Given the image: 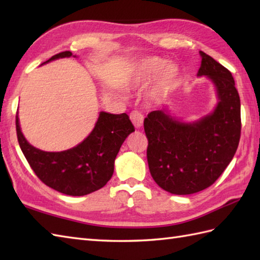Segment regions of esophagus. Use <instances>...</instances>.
I'll return each instance as SVG.
<instances>
[{
  "label": "esophagus",
  "instance_id": "esophagus-1",
  "mask_svg": "<svg viewBox=\"0 0 260 260\" xmlns=\"http://www.w3.org/2000/svg\"><path fill=\"white\" fill-rule=\"evenodd\" d=\"M132 123H133L136 127H141L143 125V121H144V116L139 110H133L129 115Z\"/></svg>",
  "mask_w": 260,
  "mask_h": 260
}]
</instances>
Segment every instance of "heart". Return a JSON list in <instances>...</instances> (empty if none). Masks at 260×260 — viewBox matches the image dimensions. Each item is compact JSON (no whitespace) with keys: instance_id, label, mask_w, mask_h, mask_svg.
Segmentation results:
<instances>
[{"instance_id":"1","label":"heart","mask_w":260,"mask_h":260,"mask_svg":"<svg viewBox=\"0 0 260 260\" xmlns=\"http://www.w3.org/2000/svg\"><path fill=\"white\" fill-rule=\"evenodd\" d=\"M158 77L159 87L167 88L174 85L179 77V69L161 57H146L137 64L134 75L128 82L129 87L137 88Z\"/></svg>"}]
</instances>
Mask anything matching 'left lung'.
<instances>
[{
	"label": "left lung",
	"instance_id": "1",
	"mask_svg": "<svg viewBox=\"0 0 260 260\" xmlns=\"http://www.w3.org/2000/svg\"><path fill=\"white\" fill-rule=\"evenodd\" d=\"M198 76H208L217 88L213 113L194 123H183L167 109L153 110L144 119L147 162L154 181L173 194H192L212 185L238 148L240 98L234 77L222 64L200 51Z\"/></svg>",
	"mask_w": 260,
	"mask_h": 260
}]
</instances>
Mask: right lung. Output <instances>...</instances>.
<instances>
[{
  "label": "right lung",
  "mask_w": 260,
  "mask_h": 260,
  "mask_svg": "<svg viewBox=\"0 0 260 260\" xmlns=\"http://www.w3.org/2000/svg\"><path fill=\"white\" fill-rule=\"evenodd\" d=\"M71 56L70 51L60 52L45 63ZM15 126L21 150L38 178L51 189L74 197L89 194L107 183L121 144L135 131L127 114L101 112L92 132L80 144L62 152H45L24 139L18 116Z\"/></svg>",
  "instance_id": "add662e5"
}]
</instances>
